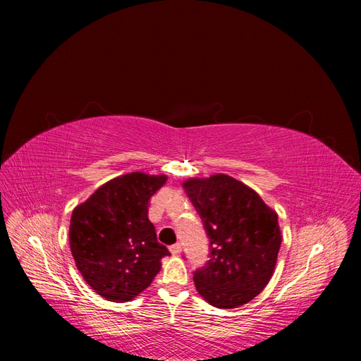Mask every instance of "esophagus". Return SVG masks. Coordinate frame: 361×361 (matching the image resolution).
<instances>
[{
    "instance_id": "34e87169",
    "label": "esophagus",
    "mask_w": 361,
    "mask_h": 361,
    "mask_svg": "<svg viewBox=\"0 0 361 361\" xmlns=\"http://www.w3.org/2000/svg\"><path fill=\"white\" fill-rule=\"evenodd\" d=\"M180 251H182V245L179 243L170 245V253L171 255H180Z\"/></svg>"
}]
</instances>
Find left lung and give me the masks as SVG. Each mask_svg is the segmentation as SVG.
Returning <instances> with one entry per match:
<instances>
[{"label":"left lung","mask_w":361,"mask_h":361,"mask_svg":"<svg viewBox=\"0 0 361 361\" xmlns=\"http://www.w3.org/2000/svg\"><path fill=\"white\" fill-rule=\"evenodd\" d=\"M209 238V260L194 272L202 297L218 309L244 305L264 290L281 244L277 212L227 174L183 182Z\"/></svg>","instance_id":"obj_1"}]
</instances>
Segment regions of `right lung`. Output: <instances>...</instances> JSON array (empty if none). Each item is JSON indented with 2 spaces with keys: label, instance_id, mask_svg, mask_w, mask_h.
Returning a JSON list of instances; mask_svg holds the SVG:
<instances>
[{
  "label": "right lung",
  "instance_id": "right-lung-1",
  "mask_svg": "<svg viewBox=\"0 0 361 361\" xmlns=\"http://www.w3.org/2000/svg\"><path fill=\"white\" fill-rule=\"evenodd\" d=\"M166 174L134 171L97 188L72 212L69 243L81 276L97 295L125 302L150 286L169 256L150 223L149 200Z\"/></svg>",
  "mask_w": 361,
  "mask_h": 361
}]
</instances>
